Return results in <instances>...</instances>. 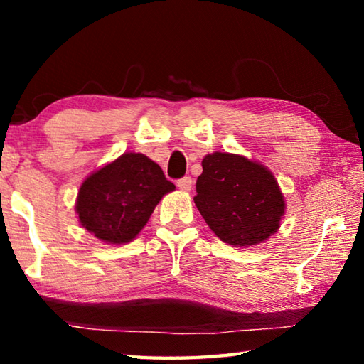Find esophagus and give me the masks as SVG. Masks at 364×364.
Returning a JSON list of instances; mask_svg holds the SVG:
<instances>
[{
  "mask_svg": "<svg viewBox=\"0 0 364 364\" xmlns=\"http://www.w3.org/2000/svg\"><path fill=\"white\" fill-rule=\"evenodd\" d=\"M176 186L181 191H191V188H193V180L189 176H183L176 181Z\"/></svg>",
  "mask_w": 364,
  "mask_h": 364,
  "instance_id": "34e87169",
  "label": "esophagus"
}]
</instances>
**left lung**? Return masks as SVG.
I'll list each match as a JSON object with an SVG mask.
<instances>
[{"label": "left lung", "instance_id": "left-lung-1", "mask_svg": "<svg viewBox=\"0 0 364 364\" xmlns=\"http://www.w3.org/2000/svg\"><path fill=\"white\" fill-rule=\"evenodd\" d=\"M194 204L221 241L247 247L279 228L284 197L263 165L228 152L208 154L196 183Z\"/></svg>", "mask_w": 364, "mask_h": 364}]
</instances>
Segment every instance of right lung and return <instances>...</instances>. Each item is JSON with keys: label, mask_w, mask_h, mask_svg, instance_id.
Segmentation results:
<instances>
[{"label": "right lung", "mask_w": 364, "mask_h": 364, "mask_svg": "<svg viewBox=\"0 0 364 364\" xmlns=\"http://www.w3.org/2000/svg\"><path fill=\"white\" fill-rule=\"evenodd\" d=\"M173 189L162 168L144 154H123L83 181L77 197L80 223L104 242H130L159 200Z\"/></svg>", "instance_id": "right-lung-1"}]
</instances>
